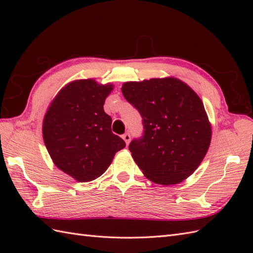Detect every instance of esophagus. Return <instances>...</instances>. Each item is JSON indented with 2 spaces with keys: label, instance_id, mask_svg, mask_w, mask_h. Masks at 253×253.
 <instances>
[{
  "label": "esophagus",
  "instance_id": "1",
  "mask_svg": "<svg viewBox=\"0 0 253 253\" xmlns=\"http://www.w3.org/2000/svg\"><path fill=\"white\" fill-rule=\"evenodd\" d=\"M122 138L124 139V141L126 142V144H128L130 142V135L128 132H126V133H124V135L122 136Z\"/></svg>",
  "mask_w": 253,
  "mask_h": 253
}]
</instances>
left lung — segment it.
<instances>
[{"label":"left lung","instance_id":"obj_1","mask_svg":"<svg viewBox=\"0 0 253 253\" xmlns=\"http://www.w3.org/2000/svg\"><path fill=\"white\" fill-rule=\"evenodd\" d=\"M122 92L142 117V136L129 143L142 173L165 186L190 176L211 142V125L195 91L178 79L155 78L124 84Z\"/></svg>","mask_w":253,"mask_h":253}]
</instances>
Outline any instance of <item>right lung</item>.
<instances>
[{
    "label": "right lung",
    "instance_id": "right-lung-1",
    "mask_svg": "<svg viewBox=\"0 0 253 253\" xmlns=\"http://www.w3.org/2000/svg\"><path fill=\"white\" fill-rule=\"evenodd\" d=\"M112 84L77 80L53 100L43 121V139L53 162L78 181L98 178L125 141L112 132V118L103 110Z\"/></svg>",
    "mask_w": 253,
    "mask_h": 253
}]
</instances>
